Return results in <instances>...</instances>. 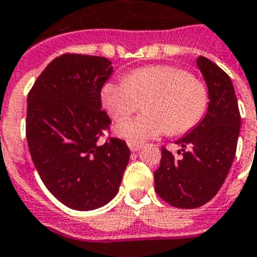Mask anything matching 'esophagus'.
Listing matches in <instances>:
<instances>
[{"label":"esophagus","mask_w":257,"mask_h":257,"mask_svg":"<svg viewBox=\"0 0 257 257\" xmlns=\"http://www.w3.org/2000/svg\"><path fill=\"white\" fill-rule=\"evenodd\" d=\"M128 147H130V150L133 151V153H137L138 150H141L142 146L141 145H133V143H128Z\"/></svg>","instance_id":"obj_1"}]
</instances>
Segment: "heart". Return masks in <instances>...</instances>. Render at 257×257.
Instances as JSON below:
<instances>
[{
  "instance_id": "b5f03b06",
  "label": "heart",
  "mask_w": 257,
  "mask_h": 257,
  "mask_svg": "<svg viewBox=\"0 0 257 257\" xmlns=\"http://www.w3.org/2000/svg\"><path fill=\"white\" fill-rule=\"evenodd\" d=\"M146 99L145 114L115 126L116 135L133 145L158 138L166 131L186 134L202 120L208 106L204 83L171 65L139 67L124 81L107 82L100 90L102 104L114 119L131 115Z\"/></svg>"
}]
</instances>
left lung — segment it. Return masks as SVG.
Masks as SVG:
<instances>
[{
  "label": "left lung",
  "instance_id": "8db88e82",
  "mask_svg": "<svg viewBox=\"0 0 257 257\" xmlns=\"http://www.w3.org/2000/svg\"><path fill=\"white\" fill-rule=\"evenodd\" d=\"M196 65L208 89L206 115L175 142L182 146V157L162 149L161 166L154 172L158 195L179 208L203 206L220 190L235 158L241 122L231 78L206 57H199Z\"/></svg>",
  "mask_w": 257,
  "mask_h": 257
}]
</instances>
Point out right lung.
<instances>
[{
    "label": "right lung",
    "mask_w": 257,
    "mask_h": 257,
    "mask_svg": "<svg viewBox=\"0 0 257 257\" xmlns=\"http://www.w3.org/2000/svg\"><path fill=\"white\" fill-rule=\"evenodd\" d=\"M112 63L95 55L63 54L46 66L28 95L26 138L46 188L69 208L91 211L118 194L130 150L98 139L111 123L100 90Z\"/></svg>",
    "instance_id": "right-lung-1"
}]
</instances>
